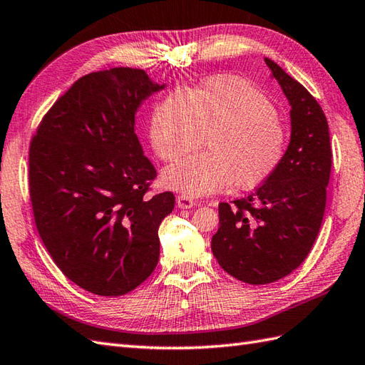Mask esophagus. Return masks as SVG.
Returning <instances> with one entry per match:
<instances>
[{
  "instance_id": "1",
  "label": "esophagus",
  "mask_w": 365,
  "mask_h": 365,
  "mask_svg": "<svg viewBox=\"0 0 365 365\" xmlns=\"http://www.w3.org/2000/svg\"><path fill=\"white\" fill-rule=\"evenodd\" d=\"M177 205H179V208L188 210V208L196 207V200L188 197V196H183V194H180V196H177Z\"/></svg>"
}]
</instances>
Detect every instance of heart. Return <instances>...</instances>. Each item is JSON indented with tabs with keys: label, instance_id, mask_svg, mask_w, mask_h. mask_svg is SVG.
<instances>
[{
	"label": "heart",
	"instance_id": "obj_1",
	"mask_svg": "<svg viewBox=\"0 0 365 365\" xmlns=\"http://www.w3.org/2000/svg\"><path fill=\"white\" fill-rule=\"evenodd\" d=\"M205 154L169 168L163 182L191 196L232 185L253 190L282 165L289 133L264 93L238 76L219 74L197 90H174L160 103L149 127L150 146L166 163L196 150Z\"/></svg>",
	"mask_w": 365,
	"mask_h": 365
}]
</instances>
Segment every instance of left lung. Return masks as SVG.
Returning <instances> with one entry per match:
<instances>
[{"label":"left lung","instance_id":"8db88e82","mask_svg":"<svg viewBox=\"0 0 365 365\" xmlns=\"http://www.w3.org/2000/svg\"><path fill=\"white\" fill-rule=\"evenodd\" d=\"M291 104V143L282 165L247 197L219 203L211 250L225 272L267 284L297 269L314 244L331 173L328 123L316 98L264 58Z\"/></svg>","mask_w":365,"mask_h":365}]
</instances>
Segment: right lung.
<instances>
[{
  "mask_svg": "<svg viewBox=\"0 0 365 365\" xmlns=\"http://www.w3.org/2000/svg\"><path fill=\"white\" fill-rule=\"evenodd\" d=\"M165 86L118 66L76 81L41 118L29 146V196L57 267L103 297L133 291L158 262L171 191L149 196L157 171L135 133L141 101Z\"/></svg>",
  "mask_w": 365,
  "mask_h": 365,
  "instance_id": "add662e5",
  "label": "right lung"
}]
</instances>
